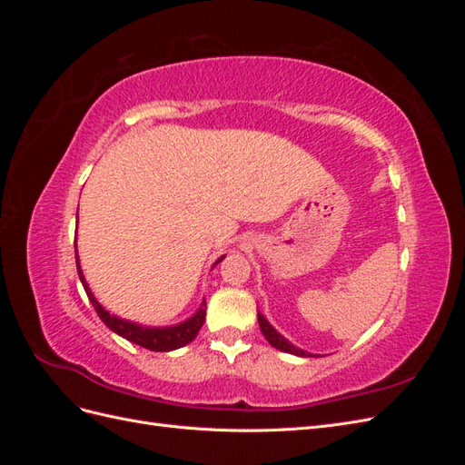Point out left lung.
Here are the masks:
<instances>
[{"instance_id": "1", "label": "left lung", "mask_w": 465, "mask_h": 465, "mask_svg": "<svg viewBox=\"0 0 465 465\" xmlns=\"http://www.w3.org/2000/svg\"><path fill=\"white\" fill-rule=\"evenodd\" d=\"M258 322H260V330H262V333H263V337L267 341H270L275 349H279V351H285V353H291V355H297V357H314L312 353H306V351H302V349H299V347H294L291 341H287L283 335H281L270 322L265 320V316L263 314H260L258 312Z\"/></svg>"}]
</instances>
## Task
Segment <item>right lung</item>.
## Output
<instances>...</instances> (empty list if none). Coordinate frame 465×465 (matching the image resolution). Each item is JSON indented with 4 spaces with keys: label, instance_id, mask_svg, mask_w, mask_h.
<instances>
[{
    "label": "right lung",
    "instance_id": "obj_1",
    "mask_svg": "<svg viewBox=\"0 0 465 465\" xmlns=\"http://www.w3.org/2000/svg\"><path fill=\"white\" fill-rule=\"evenodd\" d=\"M224 256H221L213 265H217L219 262H223ZM75 262H77V273L83 287H85L87 297L91 301V304L94 306V311L98 314L106 326L125 337V340L142 345L149 351H173V349H180L188 345L190 341L195 340V335L202 330L203 322H205V301L202 302V306L198 308V312H195L192 318H188L186 322H180L176 326H168V328H149V326H142V323H135V322H128L124 318H118L114 314H110L108 311H104L103 304L94 299V294L91 292L85 275L81 272V265H79V256H77V250H75Z\"/></svg>",
    "mask_w": 465,
    "mask_h": 465
}]
</instances>
